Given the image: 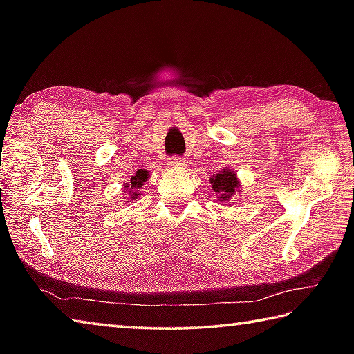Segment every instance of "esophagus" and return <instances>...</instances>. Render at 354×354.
Wrapping results in <instances>:
<instances>
[{
  "label": "esophagus",
  "mask_w": 354,
  "mask_h": 354,
  "mask_svg": "<svg viewBox=\"0 0 354 354\" xmlns=\"http://www.w3.org/2000/svg\"><path fill=\"white\" fill-rule=\"evenodd\" d=\"M169 165L171 169H183V167H185V160L179 158V156H173V158L169 159Z\"/></svg>",
  "instance_id": "esophagus-1"
}]
</instances>
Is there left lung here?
<instances>
[{
	"label": "left lung",
	"mask_w": 354,
	"mask_h": 354,
	"mask_svg": "<svg viewBox=\"0 0 354 354\" xmlns=\"http://www.w3.org/2000/svg\"><path fill=\"white\" fill-rule=\"evenodd\" d=\"M209 181H211L212 190L217 194L220 203H226V206H231V203L234 205L236 200L232 198H236V194H241V181H239L236 171L225 167L217 175H212Z\"/></svg>",
	"instance_id": "left-lung-1"
}]
</instances>
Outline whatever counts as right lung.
I'll return each mask as SVG.
<instances>
[{"mask_svg": "<svg viewBox=\"0 0 354 354\" xmlns=\"http://www.w3.org/2000/svg\"><path fill=\"white\" fill-rule=\"evenodd\" d=\"M148 179V171L147 170H139L134 176H131L129 183L124 184V194L127 196H123V200H137L139 196V189H142V185L147 183Z\"/></svg>", "mask_w": 354, "mask_h": 354, "instance_id": "obj_1", "label": "right lung"}]
</instances>
